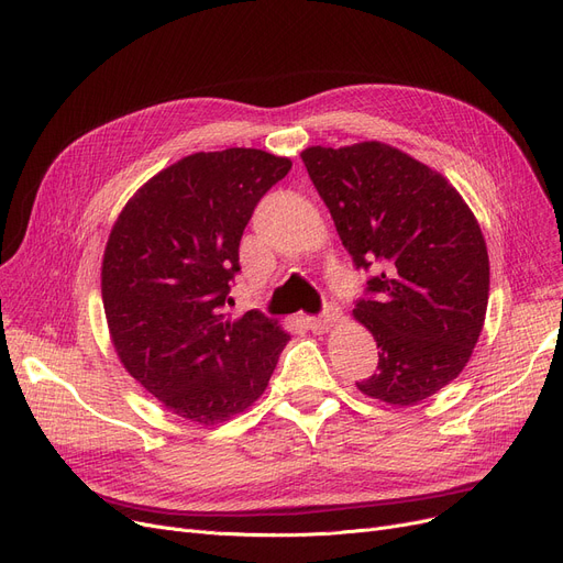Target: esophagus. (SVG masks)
Listing matches in <instances>:
<instances>
[{
    "instance_id": "obj_1",
    "label": "esophagus",
    "mask_w": 563,
    "mask_h": 563,
    "mask_svg": "<svg viewBox=\"0 0 563 563\" xmlns=\"http://www.w3.org/2000/svg\"><path fill=\"white\" fill-rule=\"evenodd\" d=\"M338 320H340V308L338 306H327L322 317H306L303 322L312 333H327Z\"/></svg>"
}]
</instances>
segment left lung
Returning a JSON list of instances; mask_svg holds the SVG:
<instances>
[{
	"instance_id": "obj_1",
	"label": "left lung",
	"mask_w": 563,
	"mask_h": 563,
	"mask_svg": "<svg viewBox=\"0 0 563 563\" xmlns=\"http://www.w3.org/2000/svg\"><path fill=\"white\" fill-rule=\"evenodd\" d=\"M308 175L356 266H379L354 320L375 335L363 396L409 407L451 384L483 331L490 260L476 216L437 169L386 142L308 146Z\"/></svg>"
}]
</instances>
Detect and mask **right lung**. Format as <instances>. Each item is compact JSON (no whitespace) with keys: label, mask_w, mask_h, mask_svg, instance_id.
Wrapping results in <instances>:
<instances>
[{"label":"right lung","mask_w":563,"mask_h":563,"mask_svg":"<svg viewBox=\"0 0 563 563\" xmlns=\"http://www.w3.org/2000/svg\"><path fill=\"white\" fill-rule=\"evenodd\" d=\"M287 156L232 146L161 169L124 205L101 262L112 347L126 373L179 419L218 426L266 390L289 333L225 306L239 241Z\"/></svg>","instance_id":"add662e5"}]
</instances>
